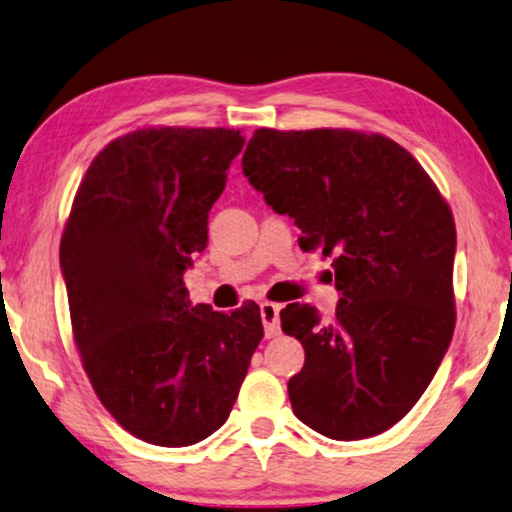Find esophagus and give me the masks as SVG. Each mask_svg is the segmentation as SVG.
Wrapping results in <instances>:
<instances>
[{"label": "esophagus", "instance_id": "esophagus-1", "mask_svg": "<svg viewBox=\"0 0 512 512\" xmlns=\"http://www.w3.org/2000/svg\"><path fill=\"white\" fill-rule=\"evenodd\" d=\"M279 305L274 302H261V321L265 328V337H277L279 335Z\"/></svg>", "mask_w": 512, "mask_h": 512}]
</instances>
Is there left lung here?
<instances>
[{"instance_id":"1","label":"left lung","mask_w":512,"mask_h":512,"mask_svg":"<svg viewBox=\"0 0 512 512\" xmlns=\"http://www.w3.org/2000/svg\"><path fill=\"white\" fill-rule=\"evenodd\" d=\"M242 173L332 256L335 318L293 302L281 330L305 367L288 381L293 413L318 434L358 441L390 429L434 379L455 330V221L411 152L381 133L258 129Z\"/></svg>"}]
</instances>
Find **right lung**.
<instances>
[{
	"label": "right lung",
	"instance_id": "add662e5",
	"mask_svg": "<svg viewBox=\"0 0 512 512\" xmlns=\"http://www.w3.org/2000/svg\"><path fill=\"white\" fill-rule=\"evenodd\" d=\"M244 138L238 129H138L96 154L59 244L73 339L110 416L182 448L224 425L263 339L261 309L191 305L184 270Z\"/></svg>",
	"mask_w": 512,
	"mask_h": 512
}]
</instances>
